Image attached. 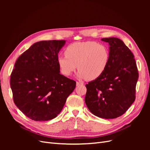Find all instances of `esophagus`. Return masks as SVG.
I'll use <instances>...</instances> for the list:
<instances>
[{
    "instance_id": "1",
    "label": "esophagus",
    "mask_w": 150,
    "mask_h": 150,
    "mask_svg": "<svg viewBox=\"0 0 150 150\" xmlns=\"http://www.w3.org/2000/svg\"><path fill=\"white\" fill-rule=\"evenodd\" d=\"M83 83L78 82V81H77V82H76V86H79V85H83Z\"/></svg>"
}]
</instances>
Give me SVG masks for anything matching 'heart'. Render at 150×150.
<instances>
[{"instance_id": "1", "label": "heart", "mask_w": 150, "mask_h": 150, "mask_svg": "<svg viewBox=\"0 0 150 150\" xmlns=\"http://www.w3.org/2000/svg\"><path fill=\"white\" fill-rule=\"evenodd\" d=\"M110 57L106 46L89 40L69 44L65 49V54L58 56L57 61L63 75L70 76L78 66L79 78L94 80L105 71Z\"/></svg>"}]
</instances>
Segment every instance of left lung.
<instances>
[{
  "mask_svg": "<svg viewBox=\"0 0 150 150\" xmlns=\"http://www.w3.org/2000/svg\"><path fill=\"white\" fill-rule=\"evenodd\" d=\"M101 40L110 46V62L101 76L86 84L85 103L94 115L114 119L134 103L138 71L133 54L121 39Z\"/></svg>",
  "mask_w": 150,
  "mask_h": 150,
  "instance_id": "8db88e82",
  "label": "left lung"
}]
</instances>
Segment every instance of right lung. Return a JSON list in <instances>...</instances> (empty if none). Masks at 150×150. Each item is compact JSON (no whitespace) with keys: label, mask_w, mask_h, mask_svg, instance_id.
<instances>
[{"label":"right lung","mask_w":150,"mask_h":150,"mask_svg":"<svg viewBox=\"0 0 150 150\" xmlns=\"http://www.w3.org/2000/svg\"><path fill=\"white\" fill-rule=\"evenodd\" d=\"M64 40L34 43L17 59L11 75L15 104L29 118L48 121L55 118L76 81L61 74L57 59Z\"/></svg>","instance_id":"obj_1"}]
</instances>
